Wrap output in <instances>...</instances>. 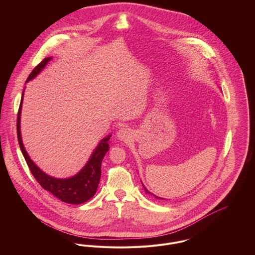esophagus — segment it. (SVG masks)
Wrapping results in <instances>:
<instances>
[{"label": "esophagus", "instance_id": "obj_1", "mask_svg": "<svg viewBox=\"0 0 255 255\" xmlns=\"http://www.w3.org/2000/svg\"><path fill=\"white\" fill-rule=\"evenodd\" d=\"M117 136L120 140L122 141H129L131 139V131L129 128H122L118 132H117Z\"/></svg>", "mask_w": 255, "mask_h": 255}]
</instances>
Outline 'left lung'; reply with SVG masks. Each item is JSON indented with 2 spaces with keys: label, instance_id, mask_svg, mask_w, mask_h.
<instances>
[{
  "label": "left lung",
  "instance_id": "left-lung-1",
  "mask_svg": "<svg viewBox=\"0 0 255 255\" xmlns=\"http://www.w3.org/2000/svg\"><path fill=\"white\" fill-rule=\"evenodd\" d=\"M142 185H143V184H142ZM143 187H144V190H145L146 193H148V194H151V195H152V196H153V197H154V198H156V199H157V200H165V198H162V197H159V196H156V195H155V194H153V193H151V192H150V191H149V190H148V189H147V188H146V187H145V186H144V185H143Z\"/></svg>",
  "mask_w": 255,
  "mask_h": 255
}]
</instances>
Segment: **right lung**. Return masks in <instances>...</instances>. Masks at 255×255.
Returning a JSON list of instances; mask_svg holds the SVG:
<instances>
[{
  "instance_id": "add662e5",
  "label": "right lung",
  "mask_w": 255,
  "mask_h": 255,
  "mask_svg": "<svg viewBox=\"0 0 255 255\" xmlns=\"http://www.w3.org/2000/svg\"><path fill=\"white\" fill-rule=\"evenodd\" d=\"M51 59L52 57L45 58L39 65H37L34 70L28 75L26 82L33 79L38 73H40V72L49 63V61H51ZM23 93H24V89L21 95L20 105L17 113L16 132H17L18 144L31 174L44 189L51 192L53 195H55L57 198H59L63 202L70 203V204H81L86 202L96 193L99 181L101 178V164L105 154L109 150L108 140L111 135L106 136L99 142V144L91 154L86 165L75 176L68 179H56L54 177H51L46 173H44L43 171H41L34 164V162L30 159L29 155L27 154L21 140L20 115H21V106L23 101Z\"/></svg>"
}]
</instances>
